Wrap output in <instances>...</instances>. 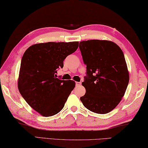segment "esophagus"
Segmentation results:
<instances>
[{
	"label": "esophagus",
	"instance_id": "1",
	"mask_svg": "<svg viewBox=\"0 0 148 148\" xmlns=\"http://www.w3.org/2000/svg\"><path fill=\"white\" fill-rule=\"evenodd\" d=\"M75 85H76V86H80V85H81V82H75Z\"/></svg>",
	"mask_w": 148,
	"mask_h": 148
}]
</instances>
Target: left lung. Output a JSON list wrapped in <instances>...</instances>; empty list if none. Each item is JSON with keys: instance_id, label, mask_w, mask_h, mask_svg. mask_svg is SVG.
I'll list each match as a JSON object with an SVG mask.
<instances>
[{"instance_id": "8db88e82", "label": "left lung", "mask_w": 148, "mask_h": 148, "mask_svg": "<svg viewBox=\"0 0 148 148\" xmlns=\"http://www.w3.org/2000/svg\"><path fill=\"white\" fill-rule=\"evenodd\" d=\"M79 49L87 69L82 84L86 92L80 100L91 112H109L121 100L129 82L123 51L114 42L98 40L81 41Z\"/></svg>"}]
</instances>
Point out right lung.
Masks as SVG:
<instances>
[{
  "instance_id": "right-lung-1",
  "label": "right lung",
  "mask_w": 148,
  "mask_h": 148,
  "mask_svg": "<svg viewBox=\"0 0 148 148\" xmlns=\"http://www.w3.org/2000/svg\"><path fill=\"white\" fill-rule=\"evenodd\" d=\"M78 47V42H48L33 45L24 53L20 64L18 87L23 99L41 115L59 113L73 91V80L57 78L66 57Z\"/></svg>"
}]
</instances>
